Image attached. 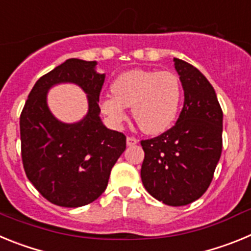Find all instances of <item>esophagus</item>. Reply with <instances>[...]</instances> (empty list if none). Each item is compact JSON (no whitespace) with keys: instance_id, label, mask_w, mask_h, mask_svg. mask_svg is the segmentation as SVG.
Instances as JSON below:
<instances>
[{"instance_id":"34e87169","label":"esophagus","mask_w":251,"mask_h":251,"mask_svg":"<svg viewBox=\"0 0 251 251\" xmlns=\"http://www.w3.org/2000/svg\"><path fill=\"white\" fill-rule=\"evenodd\" d=\"M138 143V139L134 138V137H127V145L128 146H134Z\"/></svg>"}]
</instances>
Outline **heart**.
I'll use <instances>...</instances> for the list:
<instances>
[{"instance_id":"obj_1","label":"heart","mask_w":251,"mask_h":251,"mask_svg":"<svg viewBox=\"0 0 251 251\" xmlns=\"http://www.w3.org/2000/svg\"><path fill=\"white\" fill-rule=\"evenodd\" d=\"M113 94L104 95L100 109L110 123L121 127L132 106L133 119L147 134H159L172 126L182 103V85L174 73L133 69L112 84Z\"/></svg>"}]
</instances>
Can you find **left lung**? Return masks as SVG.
Returning <instances> with one entry per match:
<instances>
[{
    "label": "left lung",
    "instance_id": "8db88e82",
    "mask_svg": "<svg viewBox=\"0 0 251 251\" xmlns=\"http://www.w3.org/2000/svg\"><path fill=\"white\" fill-rule=\"evenodd\" d=\"M174 63L185 93L183 108L171 129L141 142V178L158 201L185 206L200 199L212 181L223 150V110L199 69L176 57Z\"/></svg>",
    "mask_w": 251,
    "mask_h": 251
}]
</instances>
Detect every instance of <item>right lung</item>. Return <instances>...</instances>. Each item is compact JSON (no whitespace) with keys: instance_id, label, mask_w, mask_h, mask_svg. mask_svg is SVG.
<instances>
[{"instance_id":"right-lung-1","label":"right lung","mask_w":251,"mask_h":251,"mask_svg":"<svg viewBox=\"0 0 251 251\" xmlns=\"http://www.w3.org/2000/svg\"><path fill=\"white\" fill-rule=\"evenodd\" d=\"M97 64L68 59L40 77L20 117L26 176L46 200L63 207H80L97 200L126 150V136L106 128L99 115L105 74L97 72ZM59 83H75L87 94L88 112L80 121L65 124L50 113L47 93Z\"/></svg>"}]
</instances>
